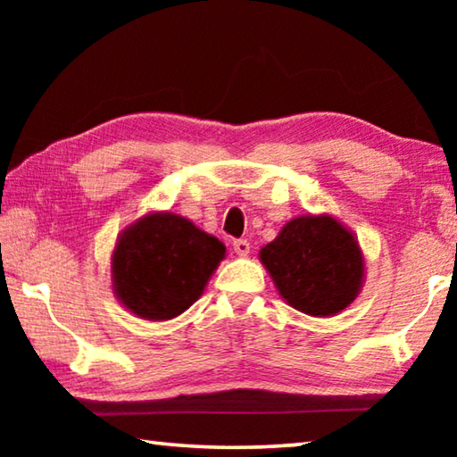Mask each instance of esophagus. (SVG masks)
<instances>
[{"label": "esophagus", "instance_id": "1", "mask_svg": "<svg viewBox=\"0 0 457 457\" xmlns=\"http://www.w3.org/2000/svg\"><path fill=\"white\" fill-rule=\"evenodd\" d=\"M234 252L237 256H247V253H250V242H247V239H236Z\"/></svg>", "mask_w": 457, "mask_h": 457}]
</instances>
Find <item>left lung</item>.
I'll use <instances>...</instances> for the list:
<instances>
[{
	"mask_svg": "<svg viewBox=\"0 0 457 457\" xmlns=\"http://www.w3.org/2000/svg\"><path fill=\"white\" fill-rule=\"evenodd\" d=\"M280 296L308 316H335L365 282V256L349 228L332 215H300L260 250Z\"/></svg>",
	"mask_w": 457,
	"mask_h": 457,
	"instance_id": "left-lung-1",
	"label": "left lung"
}]
</instances>
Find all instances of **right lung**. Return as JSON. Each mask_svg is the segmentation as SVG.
Listing matches in <instances>:
<instances>
[{
  "mask_svg": "<svg viewBox=\"0 0 457 457\" xmlns=\"http://www.w3.org/2000/svg\"><path fill=\"white\" fill-rule=\"evenodd\" d=\"M226 245L187 218L151 212L120 231L111 258L112 290L143 320H171L204 294Z\"/></svg>",
  "mask_w": 457,
  "mask_h": 457,
  "instance_id": "add662e5",
  "label": "right lung"
}]
</instances>
